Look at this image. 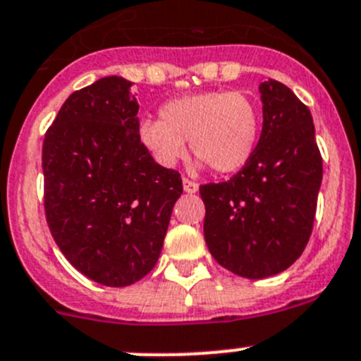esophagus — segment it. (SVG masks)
I'll list each match as a JSON object with an SVG mask.
<instances>
[{
	"instance_id": "34e87169",
	"label": "esophagus",
	"mask_w": 361,
	"mask_h": 361,
	"mask_svg": "<svg viewBox=\"0 0 361 361\" xmlns=\"http://www.w3.org/2000/svg\"><path fill=\"white\" fill-rule=\"evenodd\" d=\"M183 188L186 193H197L198 191V184L193 183V180H190V178H183Z\"/></svg>"
}]
</instances>
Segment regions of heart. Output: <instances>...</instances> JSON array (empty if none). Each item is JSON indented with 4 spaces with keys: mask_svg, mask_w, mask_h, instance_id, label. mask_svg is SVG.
I'll return each instance as SVG.
<instances>
[{
    "mask_svg": "<svg viewBox=\"0 0 361 361\" xmlns=\"http://www.w3.org/2000/svg\"><path fill=\"white\" fill-rule=\"evenodd\" d=\"M261 118L256 104L236 91H206L173 98L161 107V120L140 123V141L161 166L186 155V141L198 166L236 173L256 150Z\"/></svg>",
    "mask_w": 361,
    "mask_h": 361,
    "instance_id": "obj_1",
    "label": "heart"
}]
</instances>
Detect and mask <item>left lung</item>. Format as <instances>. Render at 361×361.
Masks as SVG:
<instances>
[{"label":"left lung","mask_w":361,"mask_h":361,"mask_svg":"<svg viewBox=\"0 0 361 361\" xmlns=\"http://www.w3.org/2000/svg\"><path fill=\"white\" fill-rule=\"evenodd\" d=\"M263 128L249 163L231 180L200 186L204 236L214 259L247 279L292 267L313 229L322 157L312 112L281 82L259 84Z\"/></svg>","instance_id":"left-lung-1"}]
</instances>
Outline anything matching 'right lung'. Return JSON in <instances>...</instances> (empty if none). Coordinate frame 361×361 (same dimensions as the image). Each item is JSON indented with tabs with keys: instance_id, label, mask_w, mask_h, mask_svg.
Returning a JSON list of instances; mask_svg holds the SVG:
<instances>
[{
	"instance_id": "add662e5",
	"label": "right lung",
	"mask_w": 361,
	"mask_h": 361,
	"mask_svg": "<svg viewBox=\"0 0 361 361\" xmlns=\"http://www.w3.org/2000/svg\"><path fill=\"white\" fill-rule=\"evenodd\" d=\"M132 82L104 77L75 91L44 135L49 231L66 259L105 286H128L155 267L183 193L175 170L140 141Z\"/></svg>"
}]
</instances>
